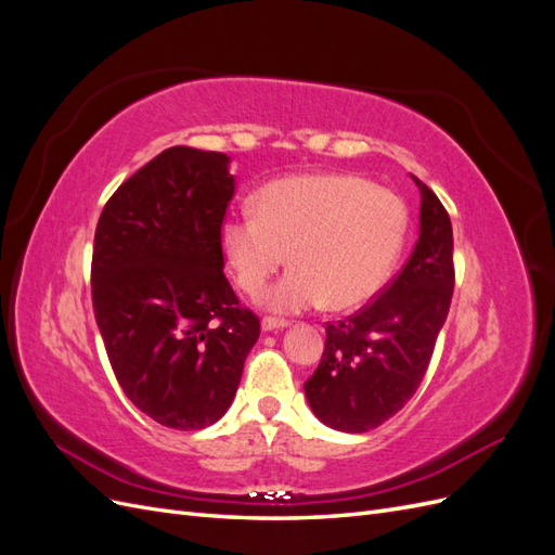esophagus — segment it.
I'll list each match as a JSON object with an SVG mask.
<instances>
[{"label":"esophagus","instance_id":"34e87169","mask_svg":"<svg viewBox=\"0 0 555 555\" xmlns=\"http://www.w3.org/2000/svg\"><path fill=\"white\" fill-rule=\"evenodd\" d=\"M284 326H289L287 319H278V317H263L261 319V328L263 331H280Z\"/></svg>","mask_w":555,"mask_h":555}]
</instances>
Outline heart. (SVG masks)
I'll use <instances>...</instances> for the list:
<instances>
[{"label":"heart","instance_id":"1","mask_svg":"<svg viewBox=\"0 0 555 555\" xmlns=\"http://www.w3.org/2000/svg\"><path fill=\"white\" fill-rule=\"evenodd\" d=\"M408 206L389 188L357 173H300L268 182L255 210L231 212L222 247L247 296H261L287 261L294 266L266 304L280 312L314 306L349 310L389 280L408 236Z\"/></svg>","mask_w":555,"mask_h":555}]
</instances>
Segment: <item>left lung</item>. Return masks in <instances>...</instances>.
<instances>
[{"mask_svg":"<svg viewBox=\"0 0 555 555\" xmlns=\"http://www.w3.org/2000/svg\"><path fill=\"white\" fill-rule=\"evenodd\" d=\"M414 182L422 231L412 257L371 304L326 324L322 361L306 382L312 412L335 430H373L405 408L449 314L456 282L451 220L435 192Z\"/></svg>","mask_w":555,"mask_h":555,"instance_id":"obj_1","label":"left lung"}]
</instances>
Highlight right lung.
<instances>
[{
  "label": "right lung",
  "instance_id": "1",
  "mask_svg": "<svg viewBox=\"0 0 555 555\" xmlns=\"http://www.w3.org/2000/svg\"><path fill=\"white\" fill-rule=\"evenodd\" d=\"M233 190L227 155L176 145L115 190L94 231L92 308L111 367L166 428L215 424L259 340L222 271Z\"/></svg>",
  "mask_w": 555,
  "mask_h": 555
}]
</instances>
